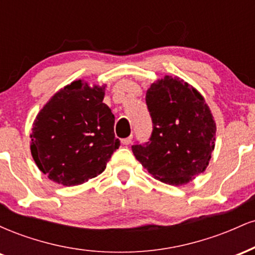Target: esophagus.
<instances>
[{
	"label": "esophagus",
	"instance_id": "obj_1",
	"mask_svg": "<svg viewBox=\"0 0 255 255\" xmlns=\"http://www.w3.org/2000/svg\"><path fill=\"white\" fill-rule=\"evenodd\" d=\"M131 139H133V135H129L127 137H125V139H122V144L124 145H129L131 142Z\"/></svg>",
	"mask_w": 255,
	"mask_h": 255
}]
</instances>
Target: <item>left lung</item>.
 <instances>
[{
  "instance_id": "1",
  "label": "left lung",
  "mask_w": 255,
  "mask_h": 255,
  "mask_svg": "<svg viewBox=\"0 0 255 255\" xmlns=\"http://www.w3.org/2000/svg\"><path fill=\"white\" fill-rule=\"evenodd\" d=\"M152 120L148 141L131 146L134 156L153 177L180 186L209 165L216 124L203 96L180 78L165 75L146 92Z\"/></svg>"
}]
</instances>
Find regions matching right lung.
Wrapping results in <instances>:
<instances>
[{
    "label": "right lung",
    "instance_id": "add662e5",
    "mask_svg": "<svg viewBox=\"0 0 255 255\" xmlns=\"http://www.w3.org/2000/svg\"><path fill=\"white\" fill-rule=\"evenodd\" d=\"M104 87L74 81L48 102L34 120L31 153L54 182L78 186L104 171L120 146L115 116L103 103Z\"/></svg>",
    "mask_w": 255,
    "mask_h": 255
}]
</instances>
